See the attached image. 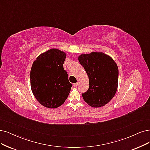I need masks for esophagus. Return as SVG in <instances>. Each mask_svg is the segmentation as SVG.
Instances as JSON below:
<instances>
[{"label":"esophagus","mask_w":150,"mask_h":150,"mask_svg":"<svg viewBox=\"0 0 150 150\" xmlns=\"http://www.w3.org/2000/svg\"><path fill=\"white\" fill-rule=\"evenodd\" d=\"M78 84H79L78 83H74V86L75 87V88L77 87V86H78Z\"/></svg>","instance_id":"obj_1"}]
</instances>
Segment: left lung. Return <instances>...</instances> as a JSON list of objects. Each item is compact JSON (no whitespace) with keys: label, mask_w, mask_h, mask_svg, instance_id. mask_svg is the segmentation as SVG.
<instances>
[{"label":"left lung","mask_w":150,"mask_h":150,"mask_svg":"<svg viewBox=\"0 0 150 150\" xmlns=\"http://www.w3.org/2000/svg\"><path fill=\"white\" fill-rule=\"evenodd\" d=\"M79 60L89 79V88L82 94L84 101L93 108L104 106L113 98L117 90V64L103 52L81 54Z\"/></svg>","instance_id":"obj_1"}]
</instances>
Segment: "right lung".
<instances>
[{"label":"right lung","mask_w":150,"mask_h":150,"mask_svg":"<svg viewBox=\"0 0 150 150\" xmlns=\"http://www.w3.org/2000/svg\"><path fill=\"white\" fill-rule=\"evenodd\" d=\"M66 54L51 49L40 54L30 71L31 91L38 101L48 108H57L67 98L72 85L63 64Z\"/></svg>","instance_id":"1"}]
</instances>
